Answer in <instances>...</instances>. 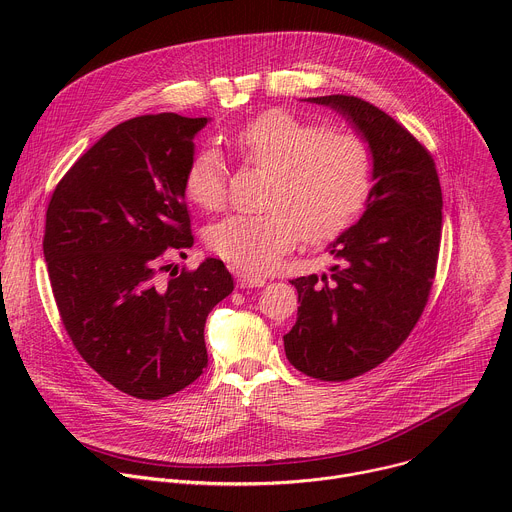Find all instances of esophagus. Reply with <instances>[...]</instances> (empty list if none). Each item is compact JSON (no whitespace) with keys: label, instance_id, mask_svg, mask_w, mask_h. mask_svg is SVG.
<instances>
[{"label":"esophagus","instance_id":"34e87169","mask_svg":"<svg viewBox=\"0 0 512 512\" xmlns=\"http://www.w3.org/2000/svg\"><path fill=\"white\" fill-rule=\"evenodd\" d=\"M237 283L241 287H263L267 283L265 277L249 273V271H237Z\"/></svg>","mask_w":512,"mask_h":512}]
</instances>
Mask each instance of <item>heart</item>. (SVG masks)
Returning <instances> with one entry per match:
<instances>
[{
    "instance_id": "1",
    "label": "heart",
    "mask_w": 512,
    "mask_h": 512,
    "mask_svg": "<svg viewBox=\"0 0 512 512\" xmlns=\"http://www.w3.org/2000/svg\"><path fill=\"white\" fill-rule=\"evenodd\" d=\"M233 150L249 164L271 172L261 214H229L206 233L208 247L245 271L273 267L300 233L324 241L344 231L367 200L371 154L367 143L348 131H328L285 111H267L231 137ZM186 198L216 210L225 202V164L204 148L184 172Z\"/></svg>"
}]
</instances>
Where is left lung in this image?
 I'll list each match as a JSON object with an SVG mask.
<instances>
[{
	"instance_id": "obj_1",
	"label": "left lung",
	"mask_w": 512,
	"mask_h": 512,
	"mask_svg": "<svg viewBox=\"0 0 512 512\" xmlns=\"http://www.w3.org/2000/svg\"><path fill=\"white\" fill-rule=\"evenodd\" d=\"M369 145L373 182L358 221L328 245L330 279H291L298 320L285 356L320 381H348L389 358L417 324L442 239V188L423 145L379 107L348 95L310 97Z\"/></svg>"
}]
</instances>
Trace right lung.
<instances>
[{
	"label": "right lung",
	"mask_w": 512,
	"mask_h": 512,
	"mask_svg": "<svg viewBox=\"0 0 512 512\" xmlns=\"http://www.w3.org/2000/svg\"><path fill=\"white\" fill-rule=\"evenodd\" d=\"M208 117L141 115L119 123L58 182L44 259L62 324L91 369L156 401L194 383L208 362L204 324L233 291L221 259L171 271L192 247L184 172Z\"/></svg>",
	"instance_id": "1"
}]
</instances>
